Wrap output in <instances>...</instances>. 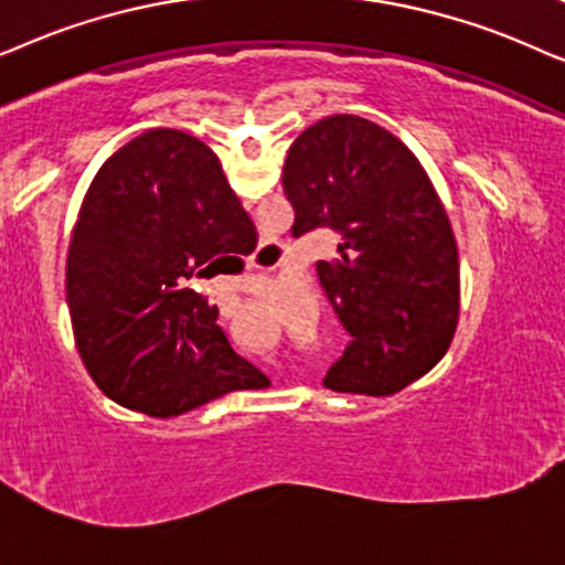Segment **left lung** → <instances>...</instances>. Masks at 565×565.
I'll return each mask as SVG.
<instances>
[{"mask_svg":"<svg viewBox=\"0 0 565 565\" xmlns=\"http://www.w3.org/2000/svg\"><path fill=\"white\" fill-rule=\"evenodd\" d=\"M295 206L291 235L338 237L318 278L351 343L326 387L395 395L436 366L460 318V258L452 224L416 154L359 116L305 129L284 162Z\"/></svg>","mask_w":565,"mask_h":565,"instance_id":"obj_1","label":"left lung"}]
</instances>
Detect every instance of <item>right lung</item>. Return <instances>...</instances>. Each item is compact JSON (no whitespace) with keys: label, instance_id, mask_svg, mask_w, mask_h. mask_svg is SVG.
Returning <instances> with one entry per match:
<instances>
[{"label":"right lung","instance_id":"obj_1","mask_svg":"<svg viewBox=\"0 0 565 565\" xmlns=\"http://www.w3.org/2000/svg\"><path fill=\"white\" fill-rule=\"evenodd\" d=\"M258 243L220 157L152 129L89 183L66 258V302L89 377L124 408L170 418L266 377L232 349L214 305L188 287Z\"/></svg>","mask_w":565,"mask_h":565}]
</instances>
